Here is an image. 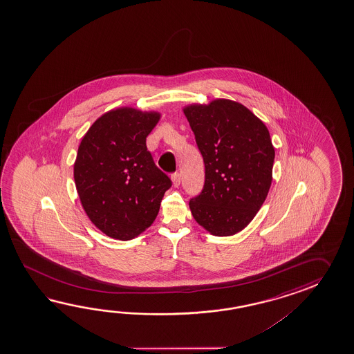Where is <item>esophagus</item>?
<instances>
[{"label": "esophagus", "mask_w": 354, "mask_h": 354, "mask_svg": "<svg viewBox=\"0 0 354 354\" xmlns=\"http://www.w3.org/2000/svg\"><path fill=\"white\" fill-rule=\"evenodd\" d=\"M171 178H172V182H174V187L180 186V174H178V172H174V174L171 176Z\"/></svg>", "instance_id": "obj_1"}]
</instances>
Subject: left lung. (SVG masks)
<instances>
[{"instance_id":"left-lung-1","label":"left lung","mask_w":354,"mask_h":354,"mask_svg":"<svg viewBox=\"0 0 354 354\" xmlns=\"http://www.w3.org/2000/svg\"><path fill=\"white\" fill-rule=\"evenodd\" d=\"M205 165L200 195L189 200L196 221L209 233H239L256 216L271 187L274 148L267 127L230 100L183 109Z\"/></svg>"}]
</instances>
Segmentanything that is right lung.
<instances>
[{
	"label": "right lung",
	"instance_id": "obj_1",
	"mask_svg": "<svg viewBox=\"0 0 354 354\" xmlns=\"http://www.w3.org/2000/svg\"><path fill=\"white\" fill-rule=\"evenodd\" d=\"M159 118L131 107L111 110L92 124L78 147L80 200L91 221L113 239L130 241L149 227L172 186L145 143Z\"/></svg>",
	"mask_w": 354,
	"mask_h": 354
}]
</instances>
